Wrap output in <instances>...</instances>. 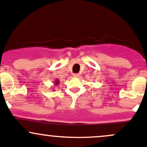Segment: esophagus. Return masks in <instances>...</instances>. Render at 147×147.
I'll return each mask as SVG.
<instances>
[{
	"label": "esophagus",
	"mask_w": 147,
	"mask_h": 147,
	"mask_svg": "<svg viewBox=\"0 0 147 147\" xmlns=\"http://www.w3.org/2000/svg\"><path fill=\"white\" fill-rule=\"evenodd\" d=\"M73 76L75 77V78H78L80 76L79 74H73Z\"/></svg>",
	"instance_id": "1"
}]
</instances>
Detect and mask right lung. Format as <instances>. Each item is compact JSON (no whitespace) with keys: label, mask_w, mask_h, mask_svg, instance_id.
I'll list each match as a JSON object with an SVG mask.
<instances>
[{"label":"right lung","mask_w":147,"mask_h":147,"mask_svg":"<svg viewBox=\"0 0 147 147\" xmlns=\"http://www.w3.org/2000/svg\"><path fill=\"white\" fill-rule=\"evenodd\" d=\"M55 85H57V84H59V83H60V80H59L58 79H56L55 81Z\"/></svg>","instance_id":"1"}]
</instances>
